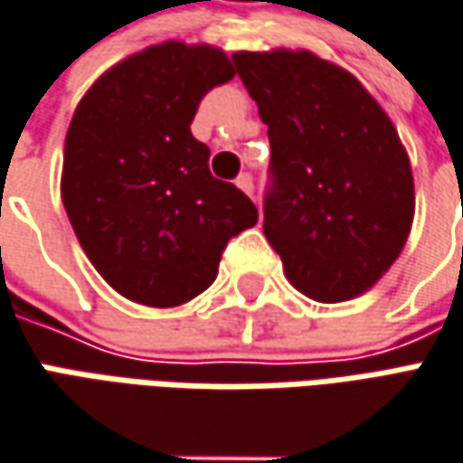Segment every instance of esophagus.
Listing matches in <instances>:
<instances>
[{"instance_id": "obj_1", "label": "esophagus", "mask_w": 463, "mask_h": 463, "mask_svg": "<svg viewBox=\"0 0 463 463\" xmlns=\"http://www.w3.org/2000/svg\"><path fill=\"white\" fill-rule=\"evenodd\" d=\"M235 186H238L241 192L253 194V178H251V175H249V173H241V175L235 178Z\"/></svg>"}]
</instances>
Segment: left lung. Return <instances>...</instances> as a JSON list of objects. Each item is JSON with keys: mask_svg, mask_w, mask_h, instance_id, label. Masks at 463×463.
Instances as JSON below:
<instances>
[{"mask_svg": "<svg viewBox=\"0 0 463 463\" xmlns=\"http://www.w3.org/2000/svg\"><path fill=\"white\" fill-rule=\"evenodd\" d=\"M269 127L264 235L295 290L352 300L389 271L414 217V178L392 118L347 70L311 51L232 53Z\"/></svg>", "mask_w": 463, "mask_h": 463, "instance_id": "8db88e82", "label": "left lung"}]
</instances>
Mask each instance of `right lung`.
I'll return each mask as SVG.
<instances>
[{
    "label": "right lung",
    "mask_w": 463,
    "mask_h": 463,
    "mask_svg": "<svg viewBox=\"0 0 463 463\" xmlns=\"http://www.w3.org/2000/svg\"><path fill=\"white\" fill-rule=\"evenodd\" d=\"M232 77L222 49L165 41L100 74L71 116L61 202L92 267L134 303H189L259 220L192 134L202 98Z\"/></svg>",
    "instance_id": "add662e5"
}]
</instances>
